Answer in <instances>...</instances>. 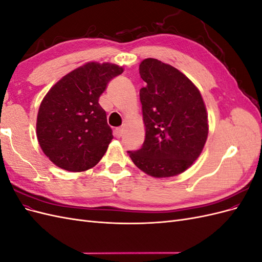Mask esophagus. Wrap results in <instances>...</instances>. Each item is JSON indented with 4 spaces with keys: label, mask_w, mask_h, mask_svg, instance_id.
I'll return each mask as SVG.
<instances>
[{
    "label": "esophagus",
    "mask_w": 262,
    "mask_h": 262,
    "mask_svg": "<svg viewBox=\"0 0 262 262\" xmlns=\"http://www.w3.org/2000/svg\"><path fill=\"white\" fill-rule=\"evenodd\" d=\"M114 134H115V137H116V138H120V137L122 136V129H121V128H117V129H115Z\"/></svg>",
    "instance_id": "obj_1"
}]
</instances>
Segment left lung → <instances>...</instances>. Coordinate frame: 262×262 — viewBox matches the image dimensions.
<instances>
[{"mask_svg": "<svg viewBox=\"0 0 262 262\" xmlns=\"http://www.w3.org/2000/svg\"><path fill=\"white\" fill-rule=\"evenodd\" d=\"M145 140L128 150L142 171L155 178L177 176L200 156L208 139V114L198 87L169 64L148 58L140 63Z\"/></svg>", "mask_w": 262, "mask_h": 262, "instance_id": "obj_1", "label": "left lung"}]
</instances>
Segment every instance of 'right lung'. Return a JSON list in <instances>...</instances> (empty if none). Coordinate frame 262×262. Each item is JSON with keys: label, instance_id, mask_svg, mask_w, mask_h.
I'll use <instances>...</instances> for the list:
<instances>
[{"label": "right lung", "instance_id": "right-lung-1", "mask_svg": "<svg viewBox=\"0 0 262 262\" xmlns=\"http://www.w3.org/2000/svg\"><path fill=\"white\" fill-rule=\"evenodd\" d=\"M123 72L114 63L89 62L55 83L38 110L36 132L42 152L58 167L85 171L105 155L113 137L100 95Z\"/></svg>", "mask_w": 262, "mask_h": 262}]
</instances>
